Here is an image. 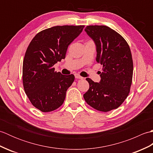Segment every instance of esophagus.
Here are the masks:
<instances>
[{"label":"esophagus","mask_w":153,"mask_h":153,"mask_svg":"<svg viewBox=\"0 0 153 153\" xmlns=\"http://www.w3.org/2000/svg\"><path fill=\"white\" fill-rule=\"evenodd\" d=\"M75 77H76V78H77V79H82L83 77H82V76H80L79 74H75Z\"/></svg>","instance_id":"34e87169"}]
</instances>
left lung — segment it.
Returning <instances> with one entry per match:
<instances>
[{"instance_id": "8db88e82", "label": "left lung", "mask_w": 153, "mask_h": 153, "mask_svg": "<svg viewBox=\"0 0 153 153\" xmlns=\"http://www.w3.org/2000/svg\"><path fill=\"white\" fill-rule=\"evenodd\" d=\"M85 31L95 42L96 60L102 65V71L99 83L86 79L89 89L83 98L93 108L108 112L118 108L130 91L134 70L130 48L121 35L106 25H88Z\"/></svg>"}]
</instances>
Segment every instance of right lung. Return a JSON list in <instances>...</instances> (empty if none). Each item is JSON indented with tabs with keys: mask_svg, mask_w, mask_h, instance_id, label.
I'll use <instances>...</instances> for the list:
<instances>
[{
	"mask_svg": "<svg viewBox=\"0 0 153 153\" xmlns=\"http://www.w3.org/2000/svg\"><path fill=\"white\" fill-rule=\"evenodd\" d=\"M84 25H57L40 31L25 52L22 79L25 93L35 108L48 112L62 105L73 74L65 76L54 65L66 57L69 45L82 33Z\"/></svg>",
	"mask_w": 153,
	"mask_h": 153,
	"instance_id": "1",
	"label": "right lung"
}]
</instances>
